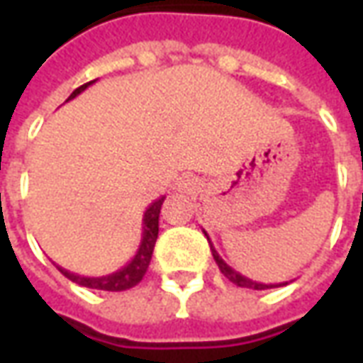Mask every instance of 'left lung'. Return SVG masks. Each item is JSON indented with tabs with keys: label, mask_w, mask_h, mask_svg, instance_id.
Segmentation results:
<instances>
[{
	"label": "left lung",
	"mask_w": 363,
	"mask_h": 363,
	"mask_svg": "<svg viewBox=\"0 0 363 363\" xmlns=\"http://www.w3.org/2000/svg\"><path fill=\"white\" fill-rule=\"evenodd\" d=\"M204 235L208 237V233L204 231ZM208 243H210V249H212V255H213V260H216V264L220 267L221 274L228 278L229 281H233V284H237L239 288H252V289H268V288H278V286H286L288 281H284V284H260V281H255L251 280V278H247V276H243V274H239L237 270H233V268L229 267L225 260L221 259L220 255H218V251L213 249L212 241H210V237H208Z\"/></svg>",
	"instance_id": "1"
}]
</instances>
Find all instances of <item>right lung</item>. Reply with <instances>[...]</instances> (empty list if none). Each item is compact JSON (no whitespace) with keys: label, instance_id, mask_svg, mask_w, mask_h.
<instances>
[{"label":"right lung","instance_id":"add662e5","mask_svg":"<svg viewBox=\"0 0 363 363\" xmlns=\"http://www.w3.org/2000/svg\"><path fill=\"white\" fill-rule=\"evenodd\" d=\"M91 83H85L82 87L69 95V99H75L82 91H85L89 87ZM67 99V101H69ZM163 200L165 196L157 198L153 204L145 210L143 213V233H142V243H140V249L135 251L134 259L128 262L126 267L120 268L116 272L108 274V276H101V278H85V276H79V274L67 272L66 268H60L58 270L67 280L75 281L79 286H85V288L91 289H104V291H124V289L134 288L135 284H140L142 278L147 272V267H150L151 255H153V247H155V241H157L159 235V213H161V206H163Z\"/></svg>","mask_w":363,"mask_h":363}]
</instances>
